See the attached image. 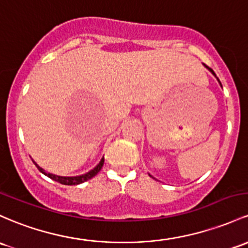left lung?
<instances>
[{
	"mask_svg": "<svg viewBox=\"0 0 248 248\" xmlns=\"http://www.w3.org/2000/svg\"><path fill=\"white\" fill-rule=\"evenodd\" d=\"M203 66H205L206 68H207V69L209 70V72H211V73H212V74H213L214 76H216V73H214V72H213V69H211V68H209V67H207V66H206V64H205V63H203ZM216 78H217V76H216ZM217 81H219V78H217ZM219 83H220V81H219ZM220 86H221V83H220Z\"/></svg>",
	"mask_w": 248,
	"mask_h": 248,
	"instance_id": "obj_1",
	"label": "left lung"
}]
</instances>
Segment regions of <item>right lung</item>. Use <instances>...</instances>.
<instances>
[{
	"instance_id": "1",
	"label": "right lung",
	"mask_w": 248,
	"mask_h": 248,
	"mask_svg": "<svg viewBox=\"0 0 248 248\" xmlns=\"http://www.w3.org/2000/svg\"><path fill=\"white\" fill-rule=\"evenodd\" d=\"M32 162H34L35 166H36L37 170H39L41 173L45 174V175H47L48 178L53 179V180L58 181V182H60V184H62V185H68V186H75V185H80V184H82V182H84V181L89 180V179L94 178V176L96 175V174L99 173L100 170H101V168H102V166H103V162H105V159H103V157H102L101 161H100L99 164H97L96 167H94L93 170H89L88 173L82 174V175H78V176H60V175H55V174H50V173L46 172V170H43V168H41L40 166L37 165L35 161H32Z\"/></svg>"
}]
</instances>
